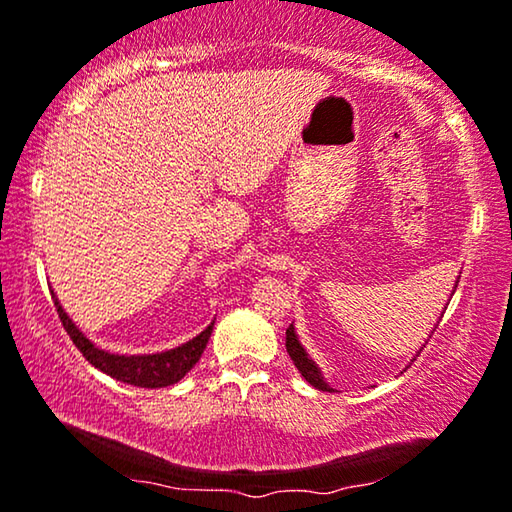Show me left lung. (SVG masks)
Here are the masks:
<instances>
[{"mask_svg":"<svg viewBox=\"0 0 512 512\" xmlns=\"http://www.w3.org/2000/svg\"><path fill=\"white\" fill-rule=\"evenodd\" d=\"M457 284H459V282H457ZM286 352H289L291 361L296 363V368L300 370V375H303L305 380L312 384V387H317V389H321V391H333V389L328 387V384L324 382V377H321L319 368L314 366V361L310 359V356L305 354L303 345H300L298 338H296V333H293V324H291L289 328H286Z\"/></svg>","mask_w":512,"mask_h":512,"instance_id":"left-lung-1","label":"left lung"}]
</instances>
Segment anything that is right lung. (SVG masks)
Segmentation results:
<instances>
[{
    "instance_id": "obj_1",
    "label": "right lung",
    "mask_w": 512,
    "mask_h": 512,
    "mask_svg": "<svg viewBox=\"0 0 512 512\" xmlns=\"http://www.w3.org/2000/svg\"><path fill=\"white\" fill-rule=\"evenodd\" d=\"M55 310H58V317L65 326L69 340L74 342V347L86 356V361L93 363L95 368H100L102 373L114 377L118 382L135 384V387L144 389H160L170 387V384L179 382L188 370H191L195 363L200 361L202 352H205L209 335H212L214 324H209L200 335H195L193 340H188L186 345L177 349H170V352L160 354H142V356H121V354H109L104 349L95 347L86 335H83L79 328L72 324V319L67 317V312L62 310L58 298L53 296Z\"/></svg>"
}]
</instances>
